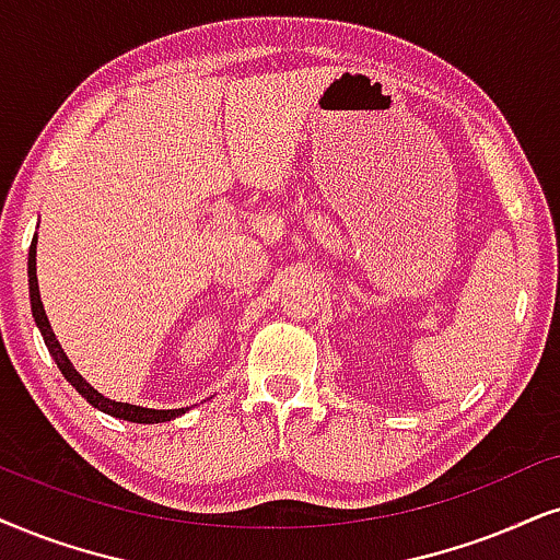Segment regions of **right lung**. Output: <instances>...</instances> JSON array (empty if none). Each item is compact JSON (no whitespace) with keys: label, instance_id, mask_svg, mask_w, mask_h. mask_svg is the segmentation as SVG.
I'll return each instance as SVG.
<instances>
[{"label":"right lung","instance_id":"1","mask_svg":"<svg viewBox=\"0 0 560 560\" xmlns=\"http://www.w3.org/2000/svg\"><path fill=\"white\" fill-rule=\"evenodd\" d=\"M35 243L38 240L33 237V245H31V253H27V281H31V307H33V317L35 323H38L40 332H44V341L48 346V351H51L56 366H59L63 377L67 382H72V387H77V393L82 395L84 400L90 402V406H95L97 410H103V413L108 416H116V419H124V421H133V423H162V421H170L175 419V416L186 413V408H173V410H154V408H139V406H129V402H116L110 398H105L95 390V387L90 385V382L82 380V374L74 370L72 362L67 359V353L56 341L54 330H51V323H48L46 317V310H44V302H40V292H38V276H35Z\"/></svg>","mask_w":560,"mask_h":560}]
</instances>
